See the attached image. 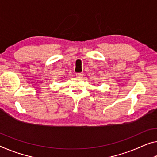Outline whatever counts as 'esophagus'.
<instances>
[{"label": "esophagus", "instance_id": "obj_1", "mask_svg": "<svg viewBox=\"0 0 157 157\" xmlns=\"http://www.w3.org/2000/svg\"><path fill=\"white\" fill-rule=\"evenodd\" d=\"M76 76L77 77V78H82V77L83 76V73H76Z\"/></svg>", "mask_w": 157, "mask_h": 157}]
</instances>
